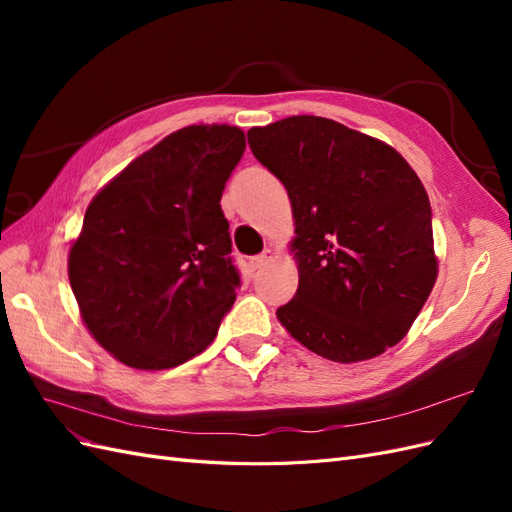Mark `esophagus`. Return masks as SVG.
<instances>
[{
  "label": "esophagus",
  "instance_id": "34e87169",
  "mask_svg": "<svg viewBox=\"0 0 512 512\" xmlns=\"http://www.w3.org/2000/svg\"><path fill=\"white\" fill-rule=\"evenodd\" d=\"M273 258H275V250H271V247H267V250L262 252L260 256L252 258V267H254V269H262V267H267Z\"/></svg>",
  "mask_w": 512,
  "mask_h": 512
}]
</instances>
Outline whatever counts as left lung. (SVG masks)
Returning <instances> with one entry per match:
<instances>
[{
  "label": "left lung",
  "mask_w": 512,
  "mask_h": 512,
  "mask_svg": "<svg viewBox=\"0 0 512 512\" xmlns=\"http://www.w3.org/2000/svg\"><path fill=\"white\" fill-rule=\"evenodd\" d=\"M284 183L299 288L277 318L335 363L367 361L406 337L438 277L431 205L399 153L314 115L247 132Z\"/></svg>",
  "instance_id": "1"
}]
</instances>
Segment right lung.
<instances>
[{
  "instance_id": "1",
  "label": "right lung",
  "mask_w": 512,
  "mask_h": 512,
  "mask_svg": "<svg viewBox=\"0 0 512 512\" xmlns=\"http://www.w3.org/2000/svg\"><path fill=\"white\" fill-rule=\"evenodd\" d=\"M243 151L235 126L177 130L89 203L68 277L89 333L117 361L177 367L218 335L241 284L220 200Z\"/></svg>"
}]
</instances>
